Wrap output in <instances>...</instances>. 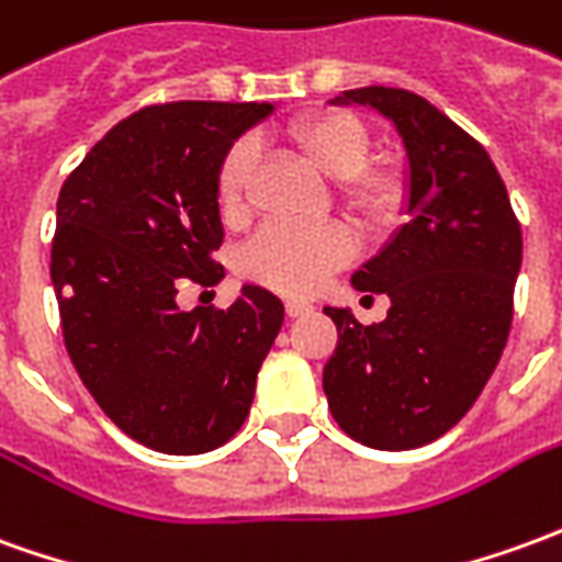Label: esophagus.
I'll use <instances>...</instances> for the list:
<instances>
[{"mask_svg":"<svg viewBox=\"0 0 562 562\" xmlns=\"http://www.w3.org/2000/svg\"><path fill=\"white\" fill-rule=\"evenodd\" d=\"M310 310H313V304H307V301H285V313L289 316H304Z\"/></svg>","mask_w":562,"mask_h":562,"instance_id":"esophagus-1","label":"esophagus"}]
</instances>
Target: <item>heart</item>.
Listing matches in <instances>:
<instances>
[{
  "instance_id": "heart-1",
  "label": "heart",
  "mask_w": 562,
  "mask_h": 562,
  "mask_svg": "<svg viewBox=\"0 0 562 562\" xmlns=\"http://www.w3.org/2000/svg\"><path fill=\"white\" fill-rule=\"evenodd\" d=\"M285 145L313 170L335 182L337 206L352 225L383 227L402 210V176L383 164H368L371 133L349 112H313L285 127ZM255 167L252 143L231 145L218 167L222 213L237 215ZM352 252L347 231L270 225L240 255V273L282 294H310Z\"/></svg>"
}]
</instances>
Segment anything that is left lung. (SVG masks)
I'll return each mask as SVG.
<instances>
[{"instance_id": "8db88e82", "label": "left lung", "mask_w": 562, "mask_h": 562, "mask_svg": "<svg viewBox=\"0 0 562 562\" xmlns=\"http://www.w3.org/2000/svg\"><path fill=\"white\" fill-rule=\"evenodd\" d=\"M331 105H368L407 155V225L352 273L386 294V319L362 325L325 307L337 349L322 390L337 426L374 450L441 438L477 402L512 331L524 237L499 170L469 133L411 90L356 88Z\"/></svg>"}]
</instances>
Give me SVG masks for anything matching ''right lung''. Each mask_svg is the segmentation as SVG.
<instances>
[{"mask_svg": "<svg viewBox=\"0 0 562 562\" xmlns=\"http://www.w3.org/2000/svg\"><path fill=\"white\" fill-rule=\"evenodd\" d=\"M273 103H167L124 117L57 198L50 280L81 383L133 441L194 457L231 441L285 307L243 285L227 310H179L186 282L218 285V167Z\"/></svg>", "mask_w": 562, "mask_h": 562, "instance_id": "add662e5", "label": "right lung"}]
</instances>
